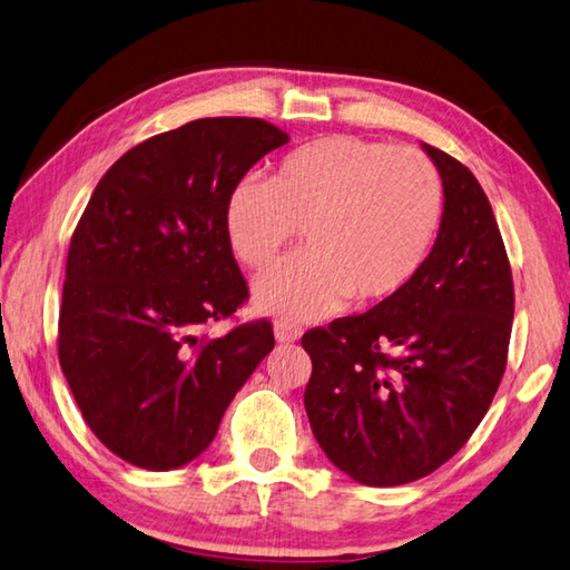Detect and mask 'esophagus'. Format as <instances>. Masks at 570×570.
I'll list each match as a JSON object with an SVG mask.
<instances>
[{"instance_id": "esophagus-1", "label": "esophagus", "mask_w": 570, "mask_h": 570, "mask_svg": "<svg viewBox=\"0 0 570 570\" xmlns=\"http://www.w3.org/2000/svg\"><path fill=\"white\" fill-rule=\"evenodd\" d=\"M302 336V328L297 324H289V322H277L275 324V338L281 341V344H293Z\"/></svg>"}]
</instances>
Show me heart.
Here are the masks:
<instances>
[{
  "label": "heart",
  "mask_w": 570,
  "mask_h": 570,
  "mask_svg": "<svg viewBox=\"0 0 570 570\" xmlns=\"http://www.w3.org/2000/svg\"><path fill=\"white\" fill-rule=\"evenodd\" d=\"M441 219L444 185L432 160L344 134L297 148L271 183L238 180L224 207L226 238L250 268L305 236L307 250L253 283L256 307L283 320L397 295L420 273Z\"/></svg>",
  "instance_id": "obj_1"
}]
</instances>
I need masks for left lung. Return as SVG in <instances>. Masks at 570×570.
<instances>
[{
    "label": "left lung",
    "mask_w": 570,
    "mask_h": 570,
    "mask_svg": "<svg viewBox=\"0 0 570 570\" xmlns=\"http://www.w3.org/2000/svg\"><path fill=\"white\" fill-rule=\"evenodd\" d=\"M422 148L444 185V219L420 273L371 312L302 336L314 439L338 471L373 488L444 465L508 365L514 287L495 214L463 163Z\"/></svg>",
    "instance_id": "8db88e82"
}]
</instances>
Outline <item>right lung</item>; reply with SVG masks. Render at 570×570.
<instances>
[{
  "mask_svg": "<svg viewBox=\"0 0 570 570\" xmlns=\"http://www.w3.org/2000/svg\"><path fill=\"white\" fill-rule=\"evenodd\" d=\"M287 141L263 119L189 121L124 154L87 202L68 250L58 358L85 422L126 463L195 461L273 351L265 320L219 338L197 332L248 297L226 197Z\"/></svg>",
  "mask_w": 570,
  "mask_h": 570,
  "instance_id": "1",
  "label": "right lung"
}]
</instances>
